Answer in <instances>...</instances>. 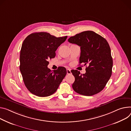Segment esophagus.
I'll return each instance as SVG.
<instances>
[{"label": "esophagus", "instance_id": "esophagus-1", "mask_svg": "<svg viewBox=\"0 0 131 131\" xmlns=\"http://www.w3.org/2000/svg\"><path fill=\"white\" fill-rule=\"evenodd\" d=\"M67 75H70L72 74V73H71V71L70 69H67Z\"/></svg>", "mask_w": 131, "mask_h": 131}]
</instances>
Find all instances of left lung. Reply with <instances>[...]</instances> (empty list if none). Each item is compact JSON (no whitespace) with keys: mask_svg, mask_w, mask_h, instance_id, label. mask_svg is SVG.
I'll list each match as a JSON object with an SVG mask.
<instances>
[{"mask_svg":"<svg viewBox=\"0 0 131 131\" xmlns=\"http://www.w3.org/2000/svg\"><path fill=\"white\" fill-rule=\"evenodd\" d=\"M68 41L80 46L79 64L84 63L85 74L72 70L75 77L72 85L77 93L91 96L101 91L111 75L113 60L110 46L101 35L92 31H86L70 37Z\"/></svg>","mask_w":131,"mask_h":131,"instance_id":"8db88e82","label":"left lung"}]
</instances>
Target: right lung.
Masks as SVG:
<instances>
[{
    "label": "right lung",
    "mask_w": 131,
    "mask_h": 131,
    "mask_svg": "<svg viewBox=\"0 0 131 131\" xmlns=\"http://www.w3.org/2000/svg\"><path fill=\"white\" fill-rule=\"evenodd\" d=\"M67 38H57L41 32L29 35L23 41L20 54V70L26 87L35 96H51L65 77V67H59L52 71L47 65L49 59L55 57L58 47Z\"/></svg>",
    "instance_id": "obj_1"
}]
</instances>
